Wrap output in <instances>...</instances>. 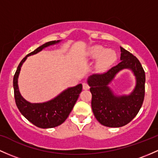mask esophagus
<instances>
[{
	"label": "esophagus",
	"instance_id": "obj_1",
	"mask_svg": "<svg viewBox=\"0 0 158 158\" xmlns=\"http://www.w3.org/2000/svg\"><path fill=\"white\" fill-rule=\"evenodd\" d=\"M82 88L84 90H88V89H89L90 87H89V85H88V83L83 82L82 83Z\"/></svg>",
	"mask_w": 158,
	"mask_h": 158
}]
</instances>
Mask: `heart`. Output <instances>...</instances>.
Listing matches in <instances>:
<instances>
[{
	"label": "heart",
	"instance_id": "heart-1",
	"mask_svg": "<svg viewBox=\"0 0 158 158\" xmlns=\"http://www.w3.org/2000/svg\"><path fill=\"white\" fill-rule=\"evenodd\" d=\"M89 56L94 59L100 58L98 67L99 70H103L110 67L115 61L116 54L113 50L110 49L106 51L105 48L102 46H96L90 49Z\"/></svg>",
	"mask_w": 158,
	"mask_h": 158
}]
</instances>
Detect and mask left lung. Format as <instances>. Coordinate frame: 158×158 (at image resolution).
Instances as JSON below:
<instances>
[{"instance_id": "obj_1", "label": "left lung", "mask_w": 158, "mask_h": 158, "mask_svg": "<svg viewBox=\"0 0 158 158\" xmlns=\"http://www.w3.org/2000/svg\"><path fill=\"white\" fill-rule=\"evenodd\" d=\"M121 48V62L106 72L89 76L88 83L92 94L91 108L102 125L120 127L131 122L137 115L145 97V74L139 60L130 52ZM129 69L136 77V86L129 95L118 96L108 87L116 74Z\"/></svg>"}]
</instances>
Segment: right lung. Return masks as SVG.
<instances>
[{
  "mask_svg": "<svg viewBox=\"0 0 158 158\" xmlns=\"http://www.w3.org/2000/svg\"><path fill=\"white\" fill-rule=\"evenodd\" d=\"M60 40H54L46 43L36 48L34 52L27 55L20 64L13 77V88L15 104L24 117L35 126L40 128H52L60 125L67 118L73 108L76 100L82 89V85L79 84L75 87L68 88L60 94L47 102L40 103H32L27 101L21 95L18 86V78L21 67L27 58L35 55L43 48L57 44Z\"/></svg>",
  "mask_w": 158,
  "mask_h": 158,
  "instance_id": "1",
  "label": "right lung"
}]
</instances>
